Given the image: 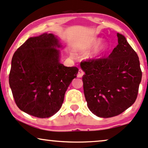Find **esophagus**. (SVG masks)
Here are the masks:
<instances>
[{
	"instance_id": "obj_1",
	"label": "esophagus",
	"mask_w": 148,
	"mask_h": 148,
	"mask_svg": "<svg viewBox=\"0 0 148 148\" xmlns=\"http://www.w3.org/2000/svg\"><path fill=\"white\" fill-rule=\"evenodd\" d=\"M84 75V72H83L82 70L79 69V71H78V74H77V77H82Z\"/></svg>"
}]
</instances>
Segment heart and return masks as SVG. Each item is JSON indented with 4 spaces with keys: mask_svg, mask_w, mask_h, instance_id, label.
<instances>
[{
    "mask_svg": "<svg viewBox=\"0 0 148 148\" xmlns=\"http://www.w3.org/2000/svg\"><path fill=\"white\" fill-rule=\"evenodd\" d=\"M101 41H102V39H100V38H98V37L93 38V39H92L91 41L88 42L87 46L84 47V49L85 50H91L92 48H95V47L98 46V45L100 43V42H101ZM109 45L108 43L107 42L102 43L99 46L98 49L96 52H95L94 55H92L91 57V58H94V57H98L99 55H103V54H105L106 52L109 50Z\"/></svg>",
    "mask_w": 148,
    "mask_h": 148,
    "instance_id": "heart-1",
    "label": "heart"
}]
</instances>
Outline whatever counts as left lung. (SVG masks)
I'll return each mask as SVG.
<instances>
[{"instance_id": "1", "label": "left lung", "mask_w": 148, "mask_h": 148, "mask_svg": "<svg viewBox=\"0 0 148 148\" xmlns=\"http://www.w3.org/2000/svg\"><path fill=\"white\" fill-rule=\"evenodd\" d=\"M107 58L82 62L85 99L89 110L100 118L119 115L134 103L141 82L138 55L124 35Z\"/></svg>"}]
</instances>
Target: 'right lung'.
<instances>
[{"label": "right lung", "instance_id": "add662e5", "mask_svg": "<svg viewBox=\"0 0 148 148\" xmlns=\"http://www.w3.org/2000/svg\"><path fill=\"white\" fill-rule=\"evenodd\" d=\"M57 36L43 33L29 37L14 54L9 83L17 107L29 115L49 118L60 110L77 67L61 64Z\"/></svg>", "mask_w": 148, "mask_h": 148}]
</instances>
